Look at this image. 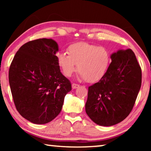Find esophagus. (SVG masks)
Wrapping results in <instances>:
<instances>
[{
  "label": "esophagus",
  "mask_w": 151,
  "mask_h": 151,
  "mask_svg": "<svg viewBox=\"0 0 151 151\" xmlns=\"http://www.w3.org/2000/svg\"><path fill=\"white\" fill-rule=\"evenodd\" d=\"M79 87V85L78 84H75V83H73L72 84V88L73 89H75V88H77Z\"/></svg>",
  "instance_id": "obj_1"
}]
</instances>
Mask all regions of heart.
<instances>
[{"label": "heart", "instance_id": "obj_1", "mask_svg": "<svg viewBox=\"0 0 151 151\" xmlns=\"http://www.w3.org/2000/svg\"><path fill=\"white\" fill-rule=\"evenodd\" d=\"M68 54L58 53V63L64 75L70 76L77 70L80 77L87 82L100 80L111 63V55L106 48L86 42H77L68 47Z\"/></svg>", "mask_w": 151, "mask_h": 151}]
</instances>
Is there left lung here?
Here are the masks:
<instances>
[{"mask_svg": "<svg viewBox=\"0 0 151 151\" xmlns=\"http://www.w3.org/2000/svg\"><path fill=\"white\" fill-rule=\"evenodd\" d=\"M105 75L88 87L85 111L92 121L110 127L123 121L131 112L141 86L142 73L131 49L111 55Z\"/></svg>", "mask_w": 151, "mask_h": 151, "instance_id": "left-lung-1", "label": "left lung"}]
</instances>
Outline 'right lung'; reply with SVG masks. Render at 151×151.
<instances>
[{
    "mask_svg": "<svg viewBox=\"0 0 151 151\" xmlns=\"http://www.w3.org/2000/svg\"><path fill=\"white\" fill-rule=\"evenodd\" d=\"M58 46L51 39L25 43L9 68V81L17 110L35 124H46L60 113L71 84L60 72Z\"/></svg>",
    "mask_w": 151,
    "mask_h": 151,
    "instance_id": "add662e5",
    "label": "right lung"
}]
</instances>
